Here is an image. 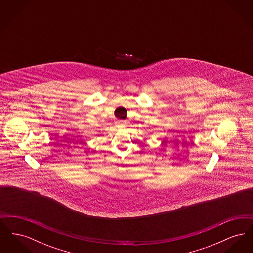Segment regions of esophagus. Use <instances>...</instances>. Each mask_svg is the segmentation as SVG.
<instances>
[{"label": "esophagus", "mask_w": 253, "mask_h": 253, "mask_svg": "<svg viewBox=\"0 0 253 253\" xmlns=\"http://www.w3.org/2000/svg\"><path fill=\"white\" fill-rule=\"evenodd\" d=\"M118 124L121 126V127H124V122L123 121H118Z\"/></svg>", "instance_id": "1"}]
</instances>
